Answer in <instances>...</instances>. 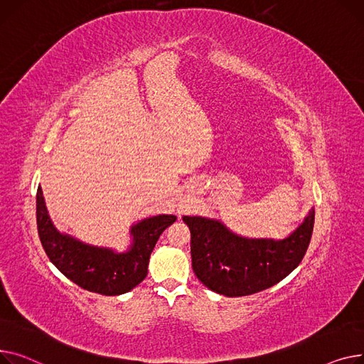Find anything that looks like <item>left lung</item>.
<instances>
[{"label":"left lung","instance_id":"1","mask_svg":"<svg viewBox=\"0 0 364 364\" xmlns=\"http://www.w3.org/2000/svg\"><path fill=\"white\" fill-rule=\"evenodd\" d=\"M182 220L191 232L192 269L198 279L225 296H244L281 282L301 263L311 240L314 208L282 240L242 237L219 219Z\"/></svg>","mask_w":364,"mask_h":364}]
</instances>
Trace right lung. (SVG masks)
<instances>
[{
  "mask_svg": "<svg viewBox=\"0 0 364 364\" xmlns=\"http://www.w3.org/2000/svg\"><path fill=\"white\" fill-rule=\"evenodd\" d=\"M175 220L173 215L138 220L129 229V247L117 251L82 242L69 233L60 232L51 222L41 186L36 192L38 235L48 259L72 282L101 295L129 292L145 279L149 255L163 230Z\"/></svg>",
  "mask_w": 364,
  "mask_h": 364,
  "instance_id": "obj_1",
  "label": "right lung"
}]
</instances>
